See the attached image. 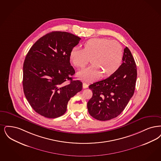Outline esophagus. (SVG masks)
Returning <instances> with one entry per match:
<instances>
[{
  "instance_id": "34e87169",
  "label": "esophagus",
  "mask_w": 161,
  "mask_h": 161,
  "mask_svg": "<svg viewBox=\"0 0 161 161\" xmlns=\"http://www.w3.org/2000/svg\"><path fill=\"white\" fill-rule=\"evenodd\" d=\"M83 87L84 89H86V88H87L89 87V85L86 83H83Z\"/></svg>"
}]
</instances>
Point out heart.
Here are the masks:
<instances>
[{
    "label": "heart",
    "mask_w": 161,
    "mask_h": 161,
    "mask_svg": "<svg viewBox=\"0 0 161 161\" xmlns=\"http://www.w3.org/2000/svg\"><path fill=\"white\" fill-rule=\"evenodd\" d=\"M122 46L116 41L106 38L91 39L84 44V48L74 47L70 52L71 62L82 68L91 61L92 64L78 72L84 80H95L103 74L108 77L114 73L122 62Z\"/></svg>",
    "instance_id": "b5f03b06"
}]
</instances>
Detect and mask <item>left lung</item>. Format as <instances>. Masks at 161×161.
Instances as JSON below:
<instances>
[{
  "label": "left lung",
  "instance_id": "left-lung-1",
  "mask_svg": "<svg viewBox=\"0 0 161 161\" xmlns=\"http://www.w3.org/2000/svg\"><path fill=\"white\" fill-rule=\"evenodd\" d=\"M123 63L109 77L89 86L93 95L87 103L90 116L105 121L119 116L126 107L135 91L137 71L134 58L126 47Z\"/></svg>",
  "mask_w": 161,
  "mask_h": 161
}]
</instances>
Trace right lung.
Instances as JSON below:
<instances>
[{"mask_svg":"<svg viewBox=\"0 0 161 161\" xmlns=\"http://www.w3.org/2000/svg\"><path fill=\"white\" fill-rule=\"evenodd\" d=\"M81 39L66 32L46 34L32 45L23 64V86L26 99L41 116L56 118L64 114L71 97L82 90L73 80L71 50Z\"/></svg>","mask_w":161,"mask_h":161,"instance_id":"right-lung-1","label":"right lung"}]
</instances>
